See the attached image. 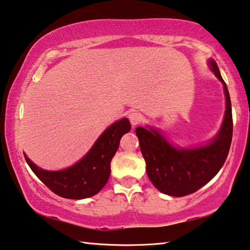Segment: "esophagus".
<instances>
[{
	"label": "esophagus",
	"mask_w": 250,
	"mask_h": 250,
	"mask_svg": "<svg viewBox=\"0 0 250 250\" xmlns=\"http://www.w3.org/2000/svg\"><path fill=\"white\" fill-rule=\"evenodd\" d=\"M128 120L130 122V124H132L133 126H137L141 124L144 118H143V115L141 113L134 111V112H130L128 114Z\"/></svg>",
	"instance_id": "1"
}]
</instances>
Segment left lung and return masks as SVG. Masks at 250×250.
<instances>
[{"mask_svg": "<svg viewBox=\"0 0 250 250\" xmlns=\"http://www.w3.org/2000/svg\"><path fill=\"white\" fill-rule=\"evenodd\" d=\"M209 63L218 80L224 84L226 96L224 122L211 144L193 149H178L157 130L136 128L148 177L152 185L165 194L185 196L194 193L216 176L229 155L233 137L230 98L216 62L211 60Z\"/></svg>", "mask_w": 250, "mask_h": 250, "instance_id": "obj_1", "label": "left lung"}]
</instances>
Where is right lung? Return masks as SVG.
I'll use <instances>...</instances> for the list:
<instances>
[{
  "instance_id": "add662e5",
  "label": "right lung",
  "mask_w": 250,
  "mask_h": 250,
  "mask_svg": "<svg viewBox=\"0 0 250 250\" xmlns=\"http://www.w3.org/2000/svg\"><path fill=\"white\" fill-rule=\"evenodd\" d=\"M130 130L127 118L114 123L95 142L91 150L72 167L60 171L38 168L25 157L33 172L55 194L64 199L90 198L103 189L111 173V161L120 145L122 136Z\"/></svg>"
}]
</instances>
